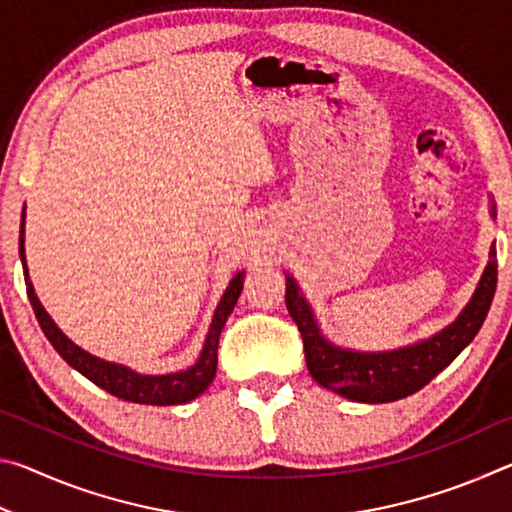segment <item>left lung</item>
<instances>
[{
  "label": "left lung",
  "instance_id": "8db88e82",
  "mask_svg": "<svg viewBox=\"0 0 512 512\" xmlns=\"http://www.w3.org/2000/svg\"><path fill=\"white\" fill-rule=\"evenodd\" d=\"M490 214L495 216V210ZM495 257L497 250L492 246L490 262L476 284L474 296L452 325L440 329L431 339L388 352H354L329 343L320 332L314 311L300 293L296 280L287 275V309L296 320L302 343H305L309 375L323 388L348 397L352 402L381 404L418 393L479 334L497 289Z\"/></svg>",
  "mask_w": 512,
  "mask_h": 512
}]
</instances>
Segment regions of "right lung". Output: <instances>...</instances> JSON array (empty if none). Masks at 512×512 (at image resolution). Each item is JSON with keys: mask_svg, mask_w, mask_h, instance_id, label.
I'll return each mask as SVG.
<instances>
[{"mask_svg": "<svg viewBox=\"0 0 512 512\" xmlns=\"http://www.w3.org/2000/svg\"><path fill=\"white\" fill-rule=\"evenodd\" d=\"M20 257L24 266V280H27V296L31 300V307L36 311V318L42 327V332L54 345V350L63 357L69 366L79 370L83 377H88L92 384H97L103 391L110 395L121 397L126 402H137V404H155V406H169V404H185L194 397L201 395L207 386L212 384L216 375V350H219V336L225 325V320L235 309L239 293L244 289V271L232 277L228 289H225L219 307L214 311L210 332H207L205 345L201 350V357L194 363L192 368L171 372V375H140L126 366H119V363L103 361L99 357H92L90 352L81 350L79 345L72 343L67 336L60 332L58 325L51 320V316L40 305V300L33 291V284L29 280V268L24 262V210H22V223H20Z\"/></svg>", "mask_w": 512, "mask_h": 512, "instance_id": "1", "label": "right lung"}]
</instances>
